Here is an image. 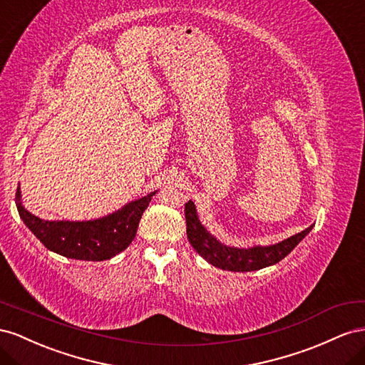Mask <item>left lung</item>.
Masks as SVG:
<instances>
[{
	"instance_id": "obj_1",
	"label": "left lung",
	"mask_w": 365,
	"mask_h": 365,
	"mask_svg": "<svg viewBox=\"0 0 365 365\" xmlns=\"http://www.w3.org/2000/svg\"><path fill=\"white\" fill-rule=\"evenodd\" d=\"M185 218H186V234L195 252L202 255L207 263L223 270L231 272H251L267 266L277 264L287 254L294 251V247L303 240L312 231L314 225H310L304 231H301L286 240L270 246H254V247H234L226 246L222 242L206 231L197 215L195 206L190 200L185 203Z\"/></svg>"
}]
</instances>
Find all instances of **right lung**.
Wrapping results in <instances>:
<instances>
[{
    "label": "right lung",
    "mask_w": 365,
    "mask_h": 365,
    "mask_svg": "<svg viewBox=\"0 0 365 365\" xmlns=\"http://www.w3.org/2000/svg\"><path fill=\"white\" fill-rule=\"evenodd\" d=\"M154 194L155 191L130 202L122 210L107 217L88 222L43 220L29 212L21 203L19 186L15 200L21 220L48 251L73 259L102 262L113 258L130 246L136 237L142 214L148 207Z\"/></svg>",
    "instance_id": "obj_1"
}]
</instances>
